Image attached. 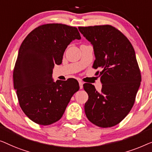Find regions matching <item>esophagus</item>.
I'll return each instance as SVG.
<instances>
[{"mask_svg": "<svg viewBox=\"0 0 152 152\" xmlns=\"http://www.w3.org/2000/svg\"><path fill=\"white\" fill-rule=\"evenodd\" d=\"M79 86H80V89H82L83 87V83L82 81H79Z\"/></svg>", "mask_w": 152, "mask_h": 152, "instance_id": "esophagus-1", "label": "esophagus"}]
</instances>
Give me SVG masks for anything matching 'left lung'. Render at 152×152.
Listing matches in <instances>:
<instances>
[{
	"label": "left lung",
	"mask_w": 152,
	"mask_h": 152,
	"mask_svg": "<svg viewBox=\"0 0 152 152\" xmlns=\"http://www.w3.org/2000/svg\"><path fill=\"white\" fill-rule=\"evenodd\" d=\"M93 45L96 60L92 67L101 68L102 87L98 92L90 83L83 85L89 96L85 112L91 123L107 128L116 125L129 114L141 81L135 51L128 38L110 25L78 27Z\"/></svg>",
	"instance_id": "left-lung-1"
}]
</instances>
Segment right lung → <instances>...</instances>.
I'll list each match as a JSON object with an SVG mask.
<instances>
[{
	"label": "right lung",
	"mask_w": 152,
	"mask_h": 152,
	"mask_svg": "<svg viewBox=\"0 0 152 152\" xmlns=\"http://www.w3.org/2000/svg\"><path fill=\"white\" fill-rule=\"evenodd\" d=\"M80 39L75 27L48 23L31 31L19 49L13 72L14 87L20 108L28 118L49 125L63 116L79 84L76 79L52 80L55 64L62 63L68 45Z\"/></svg>",
	"instance_id": "right-lung-1"
}]
</instances>
